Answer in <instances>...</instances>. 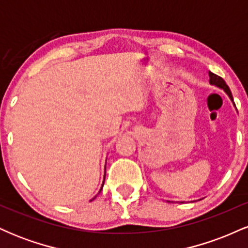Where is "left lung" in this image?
I'll return each instance as SVG.
<instances>
[{
  "instance_id": "left-lung-1",
  "label": "left lung",
  "mask_w": 248,
  "mask_h": 248,
  "mask_svg": "<svg viewBox=\"0 0 248 248\" xmlns=\"http://www.w3.org/2000/svg\"><path fill=\"white\" fill-rule=\"evenodd\" d=\"M209 77H210V80H209L210 84L213 85V86L220 88V90H223L224 92L226 93L227 95H229V98L231 99V101L233 102L232 93H231V91H230L229 86H227V85H226V82L224 81V79L220 78V77H218L217 75H215V73H212V72H209ZM233 106L235 107L234 102H233ZM168 202H169V201H168ZM182 203H183V202H182Z\"/></svg>"
}]
</instances>
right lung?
Instances as JSON below:
<instances>
[{
    "mask_svg": "<svg viewBox=\"0 0 248 248\" xmlns=\"http://www.w3.org/2000/svg\"><path fill=\"white\" fill-rule=\"evenodd\" d=\"M105 177H106V164H105V173H104V181H102V184H101V187H100V190H99V192H98V195H99V193H100L101 192V190H102V186H104V183H105ZM98 195H96V196H98ZM96 196H95V197H93L92 199H91V201L90 202H92V201H94V199L96 198Z\"/></svg>",
    "mask_w": 248,
    "mask_h": 248,
    "instance_id": "add662e5",
    "label": "right lung"
}]
</instances>
